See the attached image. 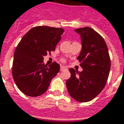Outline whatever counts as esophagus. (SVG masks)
<instances>
[{"label":"esophagus","instance_id":"34e87169","mask_svg":"<svg viewBox=\"0 0 124 124\" xmlns=\"http://www.w3.org/2000/svg\"><path fill=\"white\" fill-rule=\"evenodd\" d=\"M66 70H67V68H66V67H65V66H60V71H63Z\"/></svg>","mask_w":124,"mask_h":124}]
</instances>
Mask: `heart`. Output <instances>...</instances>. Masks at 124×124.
<instances>
[{
    "mask_svg": "<svg viewBox=\"0 0 124 124\" xmlns=\"http://www.w3.org/2000/svg\"><path fill=\"white\" fill-rule=\"evenodd\" d=\"M62 62H64V59H62Z\"/></svg>",
    "mask_w": 124,
    "mask_h": 124,
    "instance_id": "b5f03b06",
    "label": "heart"
}]
</instances>
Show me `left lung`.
Segmentation results:
<instances>
[{
    "mask_svg": "<svg viewBox=\"0 0 124 124\" xmlns=\"http://www.w3.org/2000/svg\"><path fill=\"white\" fill-rule=\"evenodd\" d=\"M81 36L82 49L77 59L82 71L70 68L71 77L66 81L70 95L79 102L93 100L106 85L110 70V60L105 41L90 27L75 29Z\"/></svg>",
    "mask_w": 124,
    "mask_h": 124,
    "instance_id": "obj_1",
    "label": "left lung"
}]
</instances>
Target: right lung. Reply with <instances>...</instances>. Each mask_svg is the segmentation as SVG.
Wrapping results in <instances>:
<instances>
[{
    "instance_id": "right-lung-1",
    "label": "right lung",
    "mask_w": 124,
    "mask_h": 124,
    "mask_svg": "<svg viewBox=\"0 0 124 124\" xmlns=\"http://www.w3.org/2000/svg\"><path fill=\"white\" fill-rule=\"evenodd\" d=\"M64 29L47 26L31 28L19 43L14 53L12 75L18 88L31 97L41 96L60 71L54 62L47 66L43 57L55 50Z\"/></svg>"
}]
</instances>
